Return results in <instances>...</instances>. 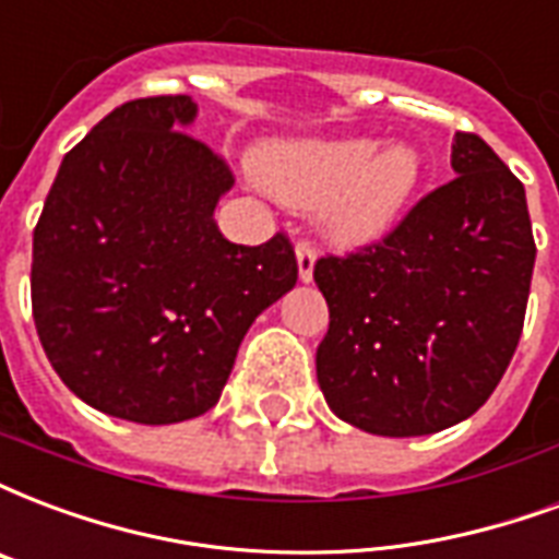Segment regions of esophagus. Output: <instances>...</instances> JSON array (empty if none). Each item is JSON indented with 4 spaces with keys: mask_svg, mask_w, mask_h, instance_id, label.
Returning <instances> with one entry per match:
<instances>
[{
    "mask_svg": "<svg viewBox=\"0 0 559 559\" xmlns=\"http://www.w3.org/2000/svg\"><path fill=\"white\" fill-rule=\"evenodd\" d=\"M314 259H318V253H314L312 241H297V274H300L304 283L312 280Z\"/></svg>",
    "mask_w": 559,
    "mask_h": 559,
    "instance_id": "obj_1",
    "label": "esophagus"
}]
</instances>
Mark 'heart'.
I'll return each mask as SVG.
<instances>
[{
    "instance_id": "1",
    "label": "heart",
    "mask_w": 559,
    "mask_h": 559,
    "mask_svg": "<svg viewBox=\"0 0 559 559\" xmlns=\"http://www.w3.org/2000/svg\"><path fill=\"white\" fill-rule=\"evenodd\" d=\"M264 185L295 205H324L326 229L344 247L368 245L404 215L424 162L413 146L374 141L274 146L262 155Z\"/></svg>"
}]
</instances>
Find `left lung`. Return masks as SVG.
Instances as JSON below:
<instances>
[{
	"mask_svg": "<svg viewBox=\"0 0 559 559\" xmlns=\"http://www.w3.org/2000/svg\"><path fill=\"white\" fill-rule=\"evenodd\" d=\"M456 176L380 241L321 255L330 330L314 368L342 421L427 436L474 415L522 338L534 276L524 185L474 132H456Z\"/></svg>",
	"mask_w": 559,
	"mask_h": 559,
	"instance_id": "left-lung-1",
	"label": "left lung"
}]
</instances>
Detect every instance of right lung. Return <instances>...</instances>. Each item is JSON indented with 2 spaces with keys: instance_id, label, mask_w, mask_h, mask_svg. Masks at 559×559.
Wrapping results in <instances>:
<instances>
[{
  "instance_id": "add662e5",
  "label": "right lung",
  "mask_w": 559,
  "mask_h": 559,
  "mask_svg": "<svg viewBox=\"0 0 559 559\" xmlns=\"http://www.w3.org/2000/svg\"><path fill=\"white\" fill-rule=\"evenodd\" d=\"M191 96L132 99L64 155L32 247V314L73 394L135 424L209 413L255 318L297 283L295 247L226 241L224 158Z\"/></svg>"
}]
</instances>
